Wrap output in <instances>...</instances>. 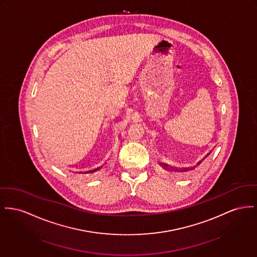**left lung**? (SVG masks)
I'll return each instance as SVG.
<instances>
[{"label":"left lung","instance_id":"8db88e82","mask_svg":"<svg viewBox=\"0 0 257 257\" xmlns=\"http://www.w3.org/2000/svg\"><path fill=\"white\" fill-rule=\"evenodd\" d=\"M210 153H211V152H209V154H210ZM209 154H207V155L205 156V158H206L207 156H209ZM200 163H201V161L198 163V165H199ZM160 165H161V167H162L165 171H167V172H173V171H174V172H179V173H180V172H181V173H183V172H188V171H190V170H192V169L194 168V167H193V168H182V169L178 170V169H174L173 167H169V165H168V164H165V163H160Z\"/></svg>","mask_w":257,"mask_h":257}]
</instances>
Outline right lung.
Here are the masks:
<instances>
[{
	"label": "right lung",
	"mask_w": 257,
	"mask_h": 257,
	"mask_svg": "<svg viewBox=\"0 0 257 257\" xmlns=\"http://www.w3.org/2000/svg\"><path fill=\"white\" fill-rule=\"evenodd\" d=\"M104 167V165H101V166L96 167V168H94V169H92L90 171H87V172H85V174H92V173H95V172H97V171H99V170H101L102 168Z\"/></svg>",
	"instance_id": "1"
}]
</instances>
